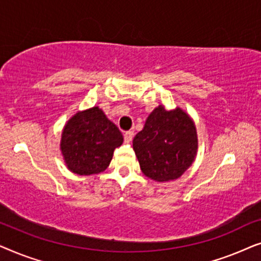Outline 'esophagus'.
Segmentation results:
<instances>
[{
    "instance_id": "34e87169",
    "label": "esophagus",
    "mask_w": 261,
    "mask_h": 261,
    "mask_svg": "<svg viewBox=\"0 0 261 261\" xmlns=\"http://www.w3.org/2000/svg\"><path fill=\"white\" fill-rule=\"evenodd\" d=\"M133 137H134L133 132H132V130L126 132V133H124V135H123L124 142H126V144H130L132 140H133Z\"/></svg>"
}]
</instances>
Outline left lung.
I'll list each match as a JSON object with an SVG mask.
<instances>
[{
  "mask_svg": "<svg viewBox=\"0 0 261 261\" xmlns=\"http://www.w3.org/2000/svg\"><path fill=\"white\" fill-rule=\"evenodd\" d=\"M133 149L146 177L155 181L179 178L195 162L198 151L196 124L179 107L159 105L133 139Z\"/></svg>",
  "mask_w": 261,
  "mask_h": 261,
  "instance_id": "obj_1",
  "label": "left lung"
}]
</instances>
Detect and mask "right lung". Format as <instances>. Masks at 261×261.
I'll list each match as a JSON object with an SVG mask.
<instances>
[{
    "instance_id": "add662e5",
    "label": "right lung",
    "mask_w": 261,
    "mask_h": 261,
    "mask_svg": "<svg viewBox=\"0 0 261 261\" xmlns=\"http://www.w3.org/2000/svg\"><path fill=\"white\" fill-rule=\"evenodd\" d=\"M123 137L99 107L80 110L71 116L62 132L60 152L71 172L90 176L105 171L120 147Z\"/></svg>"
}]
</instances>
